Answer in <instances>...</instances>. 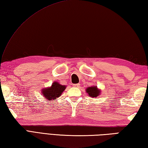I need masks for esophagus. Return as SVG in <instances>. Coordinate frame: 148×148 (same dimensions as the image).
Masks as SVG:
<instances>
[{
    "label": "esophagus",
    "mask_w": 148,
    "mask_h": 148,
    "mask_svg": "<svg viewBox=\"0 0 148 148\" xmlns=\"http://www.w3.org/2000/svg\"><path fill=\"white\" fill-rule=\"evenodd\" d=\"M79 84H75L74 86L75 87H78V86H79Z\"/></svg>",
    "instance_id": "obj_1"
}]
</instances>
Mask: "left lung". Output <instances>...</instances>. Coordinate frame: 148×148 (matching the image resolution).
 I'll return each instance as SVG.
<instances>
[{"mask_svg": "<svg viewBox=\"0 0 148 148\" xmlns=\"http://www.w3.org/2000/svg\"><path fill=\"white\" fill-rule=\"evenodd\" d=\"M86 92L91 97H94L95 98L98 95H100V91L97 88V86L88 87L86 88Z\"/></svg>", "mask_w": 148, "mask_h": 148, "instance_id": "8db88e82", "label": "left lung"}]
</instances>
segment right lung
Wrapping results in <instances>:
<instances>
[{
    "mask_svg": "<svg viewBox=\"0 0 148 148\" xmlns=\"http://www.w3.org/2000/svg\"><path fill=\"white\" fill-rule=\"evenodd\" d=\"M65 89V86L61 85L57 82H54L50 88L43 89L42 93L45 99L48 100H51V99L55 100L61 95Z\"/></svg>",
    "mask_w": 148,
    "mask_h": 148,
    "instance_id": "right-lung-1",
    "label": "right lung"
}]
</instances>
